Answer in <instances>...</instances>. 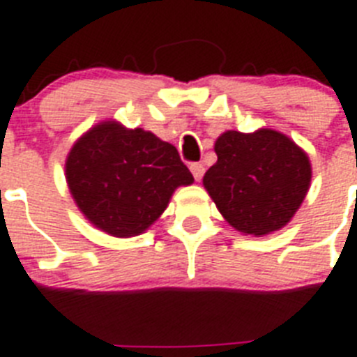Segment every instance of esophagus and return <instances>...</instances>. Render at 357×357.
<instances>
[{"instance_id": "esophagus-1", "label": "esophagus", "mask_w": 357, "mask_h": 357, "mask_svg": "<svg viewBox=\"0 0 357 357\" xmlns=\"http://www.w3.org/2000/svg\"><path fill=\"white\" fill-rule=\"evenodd\" d=\"M190 172H192V176L196 181H202L203 174H205V167H203L202 163H192L190 165Z\"/></svg>"}]
</instances>
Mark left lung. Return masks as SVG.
Instances as JSON below:
<instances>
[{"mask_svg": "<svg viewBox=\"0 0 357 357\" xmlns=\"http://www.w3.org/2000/svg\"><path fill=\"white\" fill-rule=\"evenodd\" d=\"M218 161L203 176L206 192L236 230L265 236L283 229L303 203L312 167L285 134L227 130L215 139Z\"/></svg>", "mask_w": 357, "mask_h": 357, "instance_id": "1", "label": "left lung"}]
</instances>
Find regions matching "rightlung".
Listing matches in <instances>:
<instances>
[{
	"label": "right lung",
	"mask_w": 357,
	"mask_h": 357,
	"mask_svg": "<svg viewBox=\"0 0 357 357\" xmlns=\"http://www.w3.org/2000/svg\"><path fill=\"white\" fill-rule=\"evenodd\" d=\"M65 176L77 208L114 238L145 232L174 190L194 181L176 146L118 121L98 123L74 143Z\"/></svg>",
	"instance_id": "right-lung-1"
}]
</instances>
